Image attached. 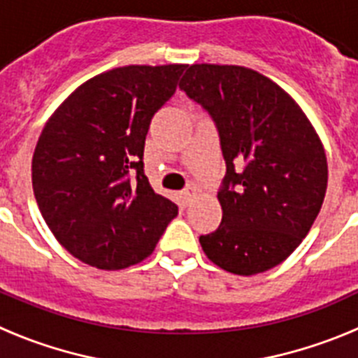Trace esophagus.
I'll list each match as a JSON object with an SVG mask.
<instances>
[{
  "mask_svg": "<svg viewBox=\"0 0 358 358\" xmlns=\"http://www.w3.org/2000/svg\"><path fill=\"white\" fill-rule=\"evenodd\" d=\"M195 194H197V188H195L194 185L182 189V192H181V201H182V204H185V206H188L189 202L194 201Z\"/></svg>",
  "mask_w": 358,
  "mask_h": 358,
  "instance_id": "obj_1",
  "label": "esophagus"
}]
</instances>
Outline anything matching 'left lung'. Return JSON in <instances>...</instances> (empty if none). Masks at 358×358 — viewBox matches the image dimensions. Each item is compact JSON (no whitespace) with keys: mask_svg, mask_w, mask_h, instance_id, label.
I'll return each mask as SVG.
<instances>
[{"mask_svg":"<svg viewBox=\"0 0 358 358\" xmlns=\"http://www.w3.org/2000/svg\"><path fill=\"white\" fill-rule=\"evenodd\" d=\"M179 87L213 120L226 161L222 222L199 238L202 251L240 276L276 267L324 201L328 164L317 134L292 98L252 69L194 64Z\"/></svg>","mask_w":358,"mask_h":358,"instance_id":"8db88e82","label":"left lung"}]
</instances>
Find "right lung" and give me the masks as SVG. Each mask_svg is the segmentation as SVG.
I'll return each mask as SVG.
<instances>
[{
    "label": "right lung",
    "instance_id": "right-lung-1",
    "mask_svg": "<svg viewBox=\"0 0 358 358\" xmlns=\"http://www.w3.org/2000/svg\"><path fill=\"white\" fill-rule=\"evenodd\" d=\"M186 66H123L82 84L48 120L31 159L44 220L84 264L118 271L152 255L177 206L145 176L148 127Z\"/></svg>",
    "mask_w": 358,
    "mask_h": 358
}]
</instances>
